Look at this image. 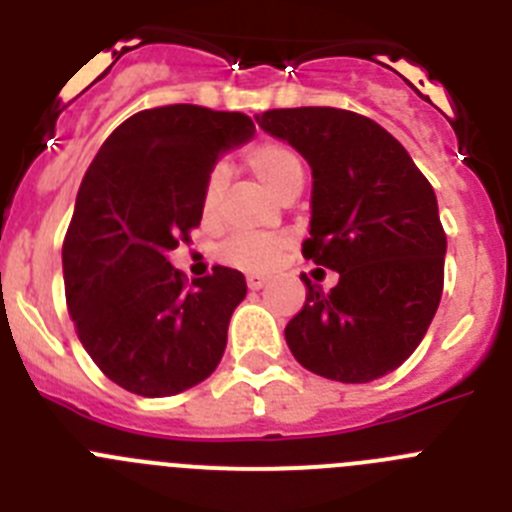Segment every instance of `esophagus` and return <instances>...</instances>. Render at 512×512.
Returning <instances> with one entry per match:
<instances>
[{
  "mask_svg": "<svg viewBox=\"0 0 512 512\" xmlns=\"http://www.w3.org/2000/svg\"><path fill=\"white\" fill-rule=\"evenodd\" d=\"M266 282H269V279H266L264 274H248V277H246L248 289H253V292H256V289H261V287H266Z\"/></svg>",
  "mask_w": 512,
  "mask_h": 512,
  "instance_id": "esophagus-1",
  "label": "esophagus"
}]
</instances>
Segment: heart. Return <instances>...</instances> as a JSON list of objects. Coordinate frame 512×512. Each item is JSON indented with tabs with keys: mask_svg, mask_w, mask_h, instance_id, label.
Returning <instances> with one entry per match:
<instances>
[{
	"mask_svg": "<svg viewBox=\"0 0 512 512\" xmlns=\"http://www.w3.org/2000/svg\"><path fill=\"white\" fill-rule=\"evenodd\" d=\"M246 166L279 202H292L302 192L305 164H302L300 153L295 148H289L287 143L264 140L259 146H253L246 153ZM225 182H228V174H225L223 166H217L207 174L205 192H202V212L205 215H212L217 210V205L223 200ZM282 251V238L238 233L220 248V259L230 266H238V269L264 271L279 259Z\"/></svg>",
	"mask_w": 512,
	"mask_h": 512,
	"instance_id": "1",
	"label": "heart"
}]
</instances>
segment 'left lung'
Instances as JSON below:
<instances>
[{
    "label": "left lung",
    "instance_id": "obj_1",
    "mask_svg": "<svg viewBox=\"0 0 512 512\" xmlns=\"http://www.w3.org/2000/svg\"><path fill=\"white\" fill-rule=\"evenodd\" d=\"M312 169L310 238L302 253L338 271L310 284L284 338L305 369L364 384L395 372L431 325L443 292L446 233L436 192L400 140L364 115L295 107L256 115Z\"/></svg>",
    "mask_w": 512,
    "mask_h": 512
}]
</instances>
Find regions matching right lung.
<instances>
[{"label": "right lung", "instance_id": "add662e5", "mask_svg": "<svg viewBox=\"0 0 512 512\" xmlns=\"http://www.w3.org/2000/svg\"><path fill=\"white\" fill-rule=\"evenodd\" d=\"M253 133L243 112L143 110L104 140L84 174L63 241L66 302L81 346L122 390L179 395L223 359L246 279L215 266L187 284L169 251L200 225L217 158Z\"/></svg>", "mask_w": 512, "mask_h": 512}]
</instances>
